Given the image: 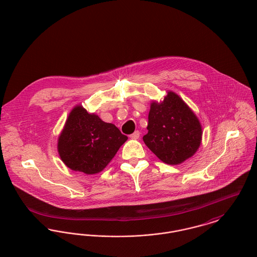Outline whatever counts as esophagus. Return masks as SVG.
Segmentation results:
<instances>
[{
  "instance_id": "obj_1",
  "label": "esophagus",
  "mask_w": 257,
  "mask_h": 257,
  "mask_svg": "<svg viewBox=\"0 0 257 257\" xmlns=\"http://www.w3.org/2000/svg\"><path fill=\"white\" fill-rule=\"evenodd\" d=\"M139 137H140V132L139 131H135L133 134L130 135V138L133 139V140H137V139H139Z\"/></svg>"
}]
</instances>
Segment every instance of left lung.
<instances>
[{
    "instance_id": "left-lung-1",
    "label": "left lung",
    "mask_w": 257,
    "mask_h": 257,
    "mask_svg": "<svg viewBox=\"0 0 257 257\" xmlns=\"http://www.w3.org/2000/svg\"><path fill=\"white\" fill-rule=\"evenodd\" d=\"M148 133L143 141L161 161L179 165L195 154L202 142V125L184 100L168 91L164 100L151 103Z\"/></svg>"
}]
</instances>
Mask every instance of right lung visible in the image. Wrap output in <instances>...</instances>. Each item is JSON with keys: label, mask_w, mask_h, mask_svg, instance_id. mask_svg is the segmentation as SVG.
<instances>
[{"label": "right lung", "mask_w": 257, "mask_h": 257, "mask_svg": "<svg viewBox=\"0 0 257 257\" xmlns=\"http://www.w3.org/2000/svg\"><path fill=\"white\" fill-rule=\"evenodd\" d=\"M127 139L114 124L104 122L79 105L68 115L57 150L69 169L93 175L102 171Z\"/></svg>", "instance_id": "1"}]
</instances>
